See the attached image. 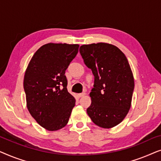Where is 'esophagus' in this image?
Instances as JSON below:
<instances>
[{"label": "esophagus", "mask_w": 161, "mask_h": 161, "mask_svg": "<svg viewBox=\"0 0 161 161\" xmlns=\"http://www.w3.org/2000/svg\"><path fill=\"white\" fill-rule=\"evenodd\" d=\"M85 95H86V93H81V94H78V97H82L85 96Z\"/></svg>", "instance_id": "1"}]
</instances>
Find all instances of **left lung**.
Segmentation results:
<instances>
[{"instance_id": "left-lung-1", "label": "left lung", "mask_w": 161, "mask_h": 161, "mask_svg": "<svg viewBox=\"0 0 161 161\" xmlns=\"http://www.w3.org/2000/svg\"><path fill=\"white\" fill-rule=\"evenodd\" d=\"M79 51L94 76L88 115L99 127H115L131 106L134 78L128 61L117 47L108 43L83 45Z\"/></svg>"}]
</instances>
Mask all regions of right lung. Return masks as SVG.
<instances>
[{"mask_svg":"<svg viewBox=\"0 0 161 161\" xmlns=\"http://www.w3.org/2000/svg\"><path fill=\"white\" fill-rule=\"evenodd\" d=\"M78 45L48 43L35 53L24 76L27 108L44 128L56 131L69 122L75 99L67 91L65 71Z\"/></svg>","mask_w":161,"mask_h":161,"instance_id":"obj_1","label":"right lung"}]
</instances>
